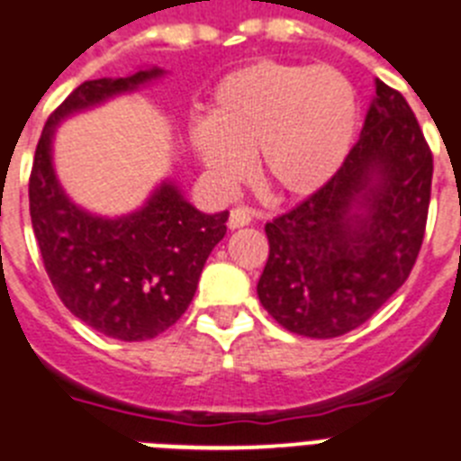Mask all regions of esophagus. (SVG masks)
Wrapping results in <instances>:
<instances>
[{
	"label": "esophagus",
	"instance_id": "esophagus-1",
	"mask_svg": "<svg viewBox=\"0 0 461 461\" xmlns=\"http://www.w3.org/2000/svg\"><path fill=\"white\" fill-rule=\"evenodd\" d=\"M251 223V210L249 207H235L230 210V216H228V228H242Z\"/></svg>",
	"mask_w": 461,
	"mask_h": 461
}]
</instances>
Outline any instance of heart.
Masks as SVG:
<instances>
[{"label":"heart","instance_id":"obj_1","mask_svg":"<svg viewBox=\"0 0 461 461\" xmlns=\"http://www.w3.org/2000/svg\"><path fill=\"white\" fill-rule=\"evenodd\" d=\"M357 123V90L345 74L263 60L219 81L210 118H193L188 141L219 193L245 182L254 153L266 186L305 198L340 170Z\"/></svg>","mask_w":461,"mask_h":461}]
</instances>
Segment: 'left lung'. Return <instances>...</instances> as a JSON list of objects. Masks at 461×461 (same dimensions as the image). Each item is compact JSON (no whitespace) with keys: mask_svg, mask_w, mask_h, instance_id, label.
Returning a JSON list of instances; mask_svg holds the SVG:
<instances>
[{"mask_svg":"<svg viewBox=\"0 0 461 461\" xmlns=\"http://www.w3.org/2000/svg\"><path fill=\"white\" fill-rule=\"evenodd\" d=\"M434 158L399 90L375 81L364 128L340 170L266 223L258 301L286 331L336 338L371 320L422 247Z\"/></svg>","mask_w":461,"mask_h":461,"instance_id":"obj_1","label":"left lung"}]
</instances>
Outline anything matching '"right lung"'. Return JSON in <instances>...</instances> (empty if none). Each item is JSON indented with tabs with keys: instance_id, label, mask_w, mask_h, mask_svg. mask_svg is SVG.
<instances>
[{
	"instance_id": "add662e5",
	"label": "right lung",
	"mask_w": 461,
	"mask_h": 461,
	"mask_svg": "<svg viewBox=\"0 0 461 461\" xmlns=\"http://www.w3.org/2000/svg\"><path fill=\"white\" fill-rule=\"evenodd\" d=\"M158 77L163 69L151 67L78 86L43 125L30 175V216L50 285L74 317L125 343L156 338L186 312L204 261L226 235L228 212L204 214L163 182L137 212L90 214L55 176L53 137L67 116Z\"/></svg>"
}]
</instances>
